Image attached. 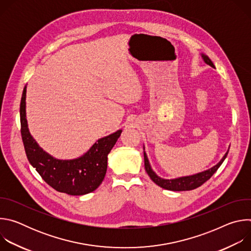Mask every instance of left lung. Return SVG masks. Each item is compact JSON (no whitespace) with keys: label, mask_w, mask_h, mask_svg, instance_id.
I'll list each match as a JSON object with an SVG mask.
<instances>
[{"label":"left lung","mask_w":251,"mask_h":251,"mask_svg":"<svg viewBox=\"0 0 251 251\" xmlns=\"http://www.w3.org/2000/svg\"><path fill=\"white\" fill-rule=\"evenodd\" d=\"M202 60L204 61V63L208 64L211 67H214L212 61L209 59V57L203 53H201ZM144 149V164H145V170L147 172V174L149 175V176L151 177V180L158 185L159 187L165 189V190H169V191H175V192H183V191H191L194 189H197L199 187H201L203 183H205L208 178H210V176L218 171V169L221 167V165L224 163V161L226 160L227 154H228V150L227 152L225 154V156L222 158V160L217 164L214 165L212 168L207 169L205 171L194 174V175H190V176H178V177H175V178H164L159 176L154 170L151 167V164L149 162V159L147 157V154L145 152V147L143 148Z\"/></svg>","instance_id":"left-lung-1"}]
</instances>
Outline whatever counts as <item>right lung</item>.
Listing matches in <instances>:
<instances>
[{
  "label": "right lung",
  "mask_w": 251,
  "mask_h": 251,
  "mask_svg": "<svg viewBox=\"0 0 251 251\" xmlns=\"http://www.w3.org/2000/svg\"><path fill=\"white\" fill-rule=\"evenodd\" d=\"M26 85L24 88L21 106V133L29 164L44 181L55 191L70 196H82L95 191L102 183L107 171V159L116 144L122 130L98 139L82 156L60 160L47 153L33 139L28 130L25 113Z\"/></svg>",
  "instance_id": "right-lung-1"
}]
</instances>
